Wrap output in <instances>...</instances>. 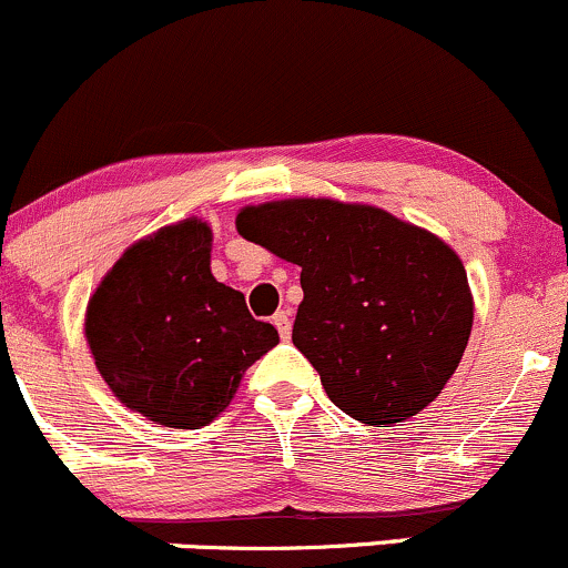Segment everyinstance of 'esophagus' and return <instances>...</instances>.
I'll list each match as a JSON object with an SVG mask.
<instances>
[{
  "label": "esophagus",
  "instance_id": "esophagus-1",
  "mask_svg": "<svg viewBox=\"0 0 568 568\" xmlns=\"http://www.w3.org/2000/svg\"><path fill=\"white\" fill-rule=\"evenodd\" d=\"M272 323L283 339H291V310H277L272 317Z\"/></svg>",
  "mask_w": 568,
  "mask_h": 568
}]
</instances>
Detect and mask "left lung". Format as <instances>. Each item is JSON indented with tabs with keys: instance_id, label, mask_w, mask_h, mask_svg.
Returning <instances> with one entry per match:
<instances>
[{
	"instance_id": "8db88e82",
	"label": "left lung",
	"mask_w": 568,
	"mask_h": 568,
	"mask_svg": "<svg viewBox=\"0 0 568 568\" xmlns=\"http://www.w3.org/2000/svg\"><path fill=\"white\" fill-rule=\"evenodd\" d=\"M236 232L302 266L294 345L342 413L385 428L442 394L475 307L464 264L439 236L332 199L245 207Z\"/></svg>"
}]
</instances>
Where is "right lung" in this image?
I'll return each instance as SVG.
<instances>
[{
	"mask_svg": "<svg viewBox=\"0 0 568 568\" xmlns=\"http://www.w3.org/2000/svg\"><path fill=\"white\" fill-rule=\"evenodd\" d=\"M210 245L202 221L140 240L85 313V339L112 394L170 428H199L221 415L247 366L280 339L240 291L213 277Z\"/></svg>",
	"mask_w": 568,
	"mask_h": 568,
	"instance_id": "obj_1",
	"label": "right lung"
}]
</instances>
